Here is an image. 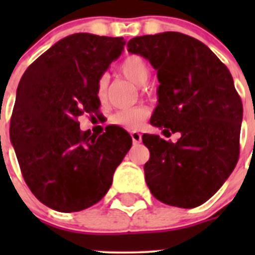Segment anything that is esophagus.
I'll return each instance as SVG.
<instances>
[{
	"mask_svg": "<svg viewBox=\"0 0 255 255\" xmlns=\"http://www.w3.org/2000/svg\"><path fill=\"white\" fill-rule=\"evenodd\" d=\"M131 135V139H132V143L134 144H139L141 141V134L138 131H131L130 132Z\"/></svg>",
	"mask_w": 255,
	"mask_h": 255,
	"instance_id": "obj_1",
	"label": "esophagus"
}]
</instances>
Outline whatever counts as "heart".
Wrapping results in <instances>:
<instances>
[{
  "label": "heart",
  "mask_w": 255,
  "mask_h": 255,
  "mask_svg": "<svg viewBox=\"0 0 255 255\" xmlns=\"http://www.w3.org/2000/svg\"><path fill=\"white\" fill-rule=\"evenodd\" d=\"M121 75L125 79H128L129 82L134 83L138 87L145 88L150 75V70L148 66L147 61L141 58L140 56L132 55L126 57L125 60L121 62L120 67ZM107 85H108V78L107 75H102L97 83L96 93L98 100L105 101L107 97ZM149 116V110L143 106H138V107L128 108V110H121L117 111L114 116L111 117V123L115 125L123 126L126 129H138L143 125L145 119Z\"/></svg>",
  "instance_id": "b5f03b06"
}]
</instances>
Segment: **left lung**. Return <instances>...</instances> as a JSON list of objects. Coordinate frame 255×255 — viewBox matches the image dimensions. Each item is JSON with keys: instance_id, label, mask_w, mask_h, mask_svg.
Here are the masks:
<instances>
[{"instance_id": "8db88e82", "label": "left lung", "mask_w": 255, "mask_h": 255, "mask_svg": "<svg viewBox=\"0 0 255 255\" xmlns=\"http://www.w3.org/2000/svg\"><path fill=\"white\" fill-rule=\"evenodd\" d=\"M128 51L149 60L158 76V105L150 124L180 132L176 143L144 134L145 181L155 199L195 208L222 186L240 152L243 103L233 76L200 40L177 31L143 35Z\"/></svg>"}]
</instances>
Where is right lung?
<instances>
[{
    "label": "right lung",
    "mask_w": 255,
    "mask_h": 255,
    "mask_svg": "<svg viewBox=\"0 0 255 255\" xmlns=\"http://www.w3.org/2000/svg\"><path fill=\"white\" fill-rule=\"evenodd\" d=\"M124 46V38L76 33L40 55L20 80L11 143L26 185L55 211L79 212L100 202L131 147L120 126L94 135L78 121L98 112L97 83Z\"/></svg>",
    "instance_id": "add662e5"
}]
</instances>
